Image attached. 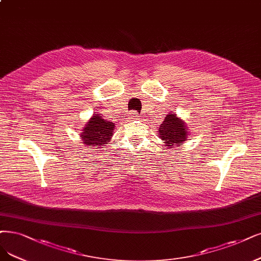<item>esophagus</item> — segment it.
<instances>
[{
  "label": "esophagus",
  "instance_id": "obj_1",
  "mask_svg": "<svg viewBox=\"0 0 261 261\" xmlns=\"http://www.w3.org/2000/svg\"><path fill=\"white\" fill-rule=\"evenodd\" d=\"M139 117H140L139 113H137L136 111H131V112L129 113V118H130V119H138Z\"/></svg>",
  "mask_w": 261,
  "mask_h": 261
}]
</instances>
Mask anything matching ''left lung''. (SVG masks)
<instances>
[{
  "label": "left lung",
  "mask_w": 261,
  "mask_h": 261,
  "mask_svg": "<svg viewBox=\"0 0 261 261\" xmlns=\"http://www.w3.org/2000/svg\"><path fill=\"white\" fill-rule=\"evenodd\" d=\"M159 138L165 141V146L176 147L187 139L188 131L185 121L176 117L175 114H169L159 127Z\"/></svg>",
  "instance_id": "8db88e82"
}]
</instances>
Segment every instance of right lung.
I'll return each instance as SVG.
<instances>
[{"label": "right lung", "mask_w": 261, "mask_h": 261, "mask_svg": "<svg viewBox=\"0 0 261 261\" xmlns=\"http://www.w3.org/2000/svg\"><path fill=\"white\" fill-rule=\"evenodd\" d=\"M114 128L115 124L112 121L105 120L99 114H94L80 134L83 140L82 143L87 146L102 147L104 144H109Z\"/></svg>", "instance_id": "obj_1"}]
</instances>
